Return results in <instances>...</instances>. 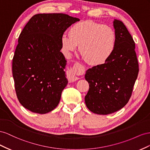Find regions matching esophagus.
I'll use <instances>...</instances> for the list:
<instances>
[{
  "label": "esophagus",
  "instance_id": "obj_1",
  "mask_svg": "<svg viewBox=\"0 0 150 150\" xmlns=\"http://www.w3.org/2000/svg\"><path fill=\"white\" fill-rule=\"evenodd\" d=\"M68 79H69V80L70 81V82H75V81H76V80H78L77 76H76L75 75L73 74L72 73H70V74H68Z\"/></svg>",
  "mask_w": 150,
  "mask_h": 150
}]
</instances>
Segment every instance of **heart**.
I'll return each instance as SVG.
<instances>
[{
  "instance_id": "b5f03b06",
  "label": "heart",
  "mask_w": 150,
  "mask_h": 150,
  "mask_svg": "<svg viewBox=\"0 0 150 150\" xmlns=\"http://www.w3.org/2000/svg\"><path fill=\"white\" fill-rule=\"evenodd\" d=\"M69 36L61 38L62 48L70 55L79 45V51L89 65L100 66L108 61L116 46L114 30L108 25L87 20L74 24L68 31Z\"/></svg>"
}]
</instances>
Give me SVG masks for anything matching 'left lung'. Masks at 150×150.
I'll list each match as a JSON object with an SVG mask.
<instances>
[{"mask_svg":"<svg viewBox=\"0 0 150 150\" xmlns=\"http://www.w3.org/2000/svg\"><path fill=\"white\" fill-rule=\"evenodd\" d=\"M117 42L108 61L87 70L89 90L85 97L87 108L100 115L114 113L125 107L131 96L139 72L135 43L122 21L114 19Z\"/></svg>","mask_w":150,"mask_h":150,"instance_id":"left-lung-1","label":"left lung"}]
</instances>
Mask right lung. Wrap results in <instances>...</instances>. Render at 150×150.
<instances>
[{"instance_id":"1","label":"right lung","mask_w":150,"mask_h":150,"mask_svg":"<svg viewBox=\"0 0 150 150\" xmlns=\"http://www.w3.org/2000/svg\"><path fill=\"white\" fill-rule=\"evenodd\" d=\"M79 21L65 14H38L21 33L12 59V75L17 97L25 109L43 114L58 105L68 83L61 38Z\"/></svg>"}]
</instances>
